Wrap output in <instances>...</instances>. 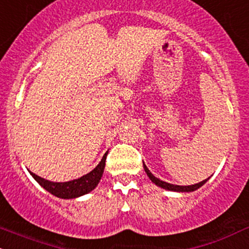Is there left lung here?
I'll use <instances>...</instances> for the list:
<instances>
[{
	"instance_id": "1",
	"label": "left lung",
	"mask_w": 249,
	"mask_h": 249,
	"mask_svg": "<svg viewBox=\"0 0 249 249\" xmlns=\"http://www.w3.org/2000/svg\"><path fill=\"white\" fill-rule=\"evenodd\" d=\"M143 170H145V173L147 174L148 178H150L151 181L153 182V183L156 184V186L160 187V188L163 189H166V191H170V192H178V193H191V192H194L196 191L198 188H200L202 184H205L207 182L209 178H206V180L199 182V183H196V184H191V186H178V184H171V183H168V182H164L162 180H160V178H157L156 176H153V174L151 173L150 170L147 169V166L143 164Z\"/></svg>"
}]
</instances>
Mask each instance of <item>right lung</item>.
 Masks as SVG:
<instances>
[{"instance_id": "obj_1", "label": "right lung", "mask_w": 249, "mask_h": 249, "mask_svg": "<svg viewBox=\"0 0 249 249\" xmlns=\"http://www.w3.org/2000/svg\"><path fill=\"white\" fill-rule=\"evenodd\" d=\"M107 152L104 153L103 158L98 165L89 171L86 175L81 176V178H75V180L67 181V182H53L45 180V178H40V176L36 175V174L31 173L32 178H35L45 191L51 193L53 196H57L61 199H75L79 196H83L85 194L89 193L93 191L97 186H98L99 181H101L102 176H103L104 168H106V160H107Z\"/></svg>"}]
</instances>
